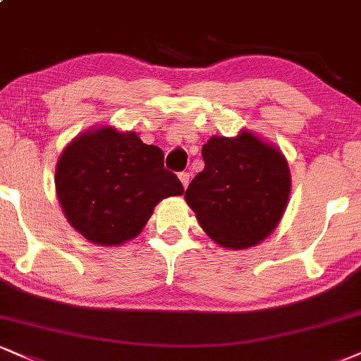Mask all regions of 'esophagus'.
<instances>
[{"label":"esophagus","instance_id":"obj_1","mask_svg":"<svg viewBox=\"0 0 361 361\" xmlns=\"http://www.w3.org/2000/svg\"><path fill=\"white\" fill-rule=\"evenodd\" d=\"M178 178H180V181H181V185L185 186H188L190 185V173H186V171H183V173H180V175H178Z\"/></svg>","mask_w":361,"mask_h":361}]
</instances>
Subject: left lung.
Here are the masks:
<instances>
[{
	"instance_id": "obj_1",
	"label": "left lung",
	"mask_w": 361,
	"mask_h": 361,
	"mask_svg": "<svg viewBox=\"0 0 361 361\" xmlns=\"http://www.w3.org/2000/svg\"><path fill=\"white\" fill-rule=\"evenodd\" d=\"M205 168L185 192L207 235L225 249H249L281 222L290 193V173L274 145L238 133L214 136L202 147Z\"/></svg>"
}]
</instances>
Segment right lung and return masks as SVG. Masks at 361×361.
I'll use <instances>...</instances> for the list:
<instances>
[{"mask_svg": "<svg viewBox=\"0 0 361 361\" xmlns=\"http://www.w3.org/2000/svg\"><path fill=\"white\" fill-rule=\"evenodd\" d=\"M55 190L68 224L97 245H121L137 237L154 207L183 195L175 173L164 169L158 146L112 126L89 129L62 151Z\"/></svg>", "mask_w": 361, "mask_h": 361, "instance_id": "1", "label": "right lung"}]
</instances>
